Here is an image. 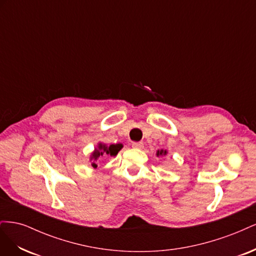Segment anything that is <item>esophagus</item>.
I'll use <instances>...</instances> for the list:
<instances>
[{"mask_svg":"<svg viewBox=\"0 0 256 256\" xmlns=\"http://www.w3.org/2000/svg\"><path fill=\"white\" fill-rule=\"evenodd\" d=\"M132 147H134V148H136V150H142L144 147V144L142 142H134Z\"/></svg>","mask_w":256,"mask_h":256,"instance_id":"esophagus-1","label":"esophagus"}]
</instances>
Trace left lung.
Here are the masks:
<instances>
[{"label": "left lung", "instance_id": "1", "mask_svg": "<svg viewBox=\"0 0 256 256\" xmlns=\"http://www.w3.org/2000/svg\"><path fill=\"white\" fill-rule=\"evenodd\" d=\"M168 154V152L166 150H157V156L159 157V156H166V154Z\"/></svg>", "mask_w": 256, "mask_h": 256}]
</instances>
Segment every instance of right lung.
<instances>
[{
    "instance_id": "right-lung-1",
    "label": "right lung",
    "mask_w": 256,
    "mask_h": 256,
    "mask_svg": "<svg viewBox=\"0 0 256 256\" xmlns=\"http://www.w3.org/2000/svg\"><path fill=\"white\" fill-rule=\"evenodd\" d=\"M122 148V144H111L108 146L106 144L104 143H99L95 150L92 152L90 154V161H92V168H97L96 161L99 158H102L106 156H116L118 152Z\"/></svg>"
}]
</instances>
